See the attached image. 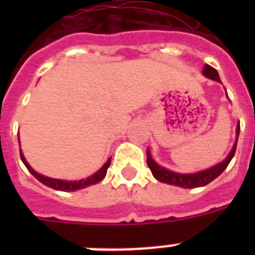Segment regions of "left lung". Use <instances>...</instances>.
I'll return each mask as SVG.
<instances>
[{"mask_svg": "<svg viewBox=\"0 0 255 255\" xmlns=\"http://www.w3.org/2000/svg\"><path fill=\"white\" fill-rule=\"evenodd\" d=\"M202 74L205 77L210 78L216 82H221L220 79V75H218L217 70L213 69L212 66L205 65L204 70H202ZM238 135H240V123H238L237 127V139H236V143H234L232 151L224 161H221L217 165L209 168V169L201 170V172H196V173H176L173 170H169L167 168H163L157 165L155 163V160L152 159L151 152L149 149L147 151V164L149 169H151L152 174L156 180H159L161 182H165V184H169V185H177L181 186V188H188V189H192V188H198V186H205L208 185L209 182H212L214 178H217L220 174L226 169V167L229 165L230 160L233 159L234 153H236V148H237V141H238Z\"/></svg>", "mask_w": 255, "mask_h": 255, "instance_id": "1", "label": "left lung"}]
</instances>
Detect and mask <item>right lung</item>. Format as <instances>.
Listing matches in <instances>:
<instances>
[{
	"label": "right lung",
	"instance_id": "1",
	"mask_svg": "<svg viewBox=\"0 0 255 255\" xmlns=\"http://www.w3.org/2000/svg\"><path fill=\"white\" fill-rule=\"evenodd\" d=\"M19 155H21V160L22 163L25 164V167L27 168L30 173L33 174L34 177L37 178L38 181H41L43 185L49 186V188H53L55 190H63V192H74V190H78V189H83L86 186H90V185H94V184H98L99 181H102L107 173V169L110 167V164H111V159L107 160V163L104 164L103 167L100 168L96 173H94L92 176L87 178H83V180H79V181H66V180H58V178H50V177H46V176H42V174L37 173L33 168L30 167L29 163L26 161V159L23 157V153L22 151H19Z\"/></svg>",
	"mask_w": 255,
	"mask_h": 255
}]
</instances>
